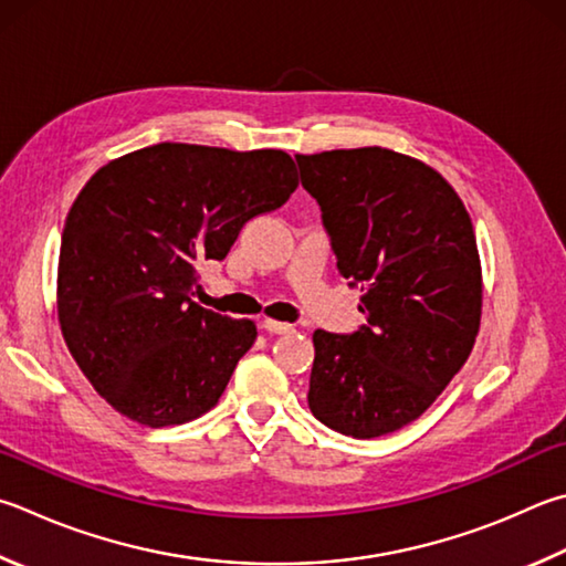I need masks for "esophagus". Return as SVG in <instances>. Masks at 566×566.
Here are the masks:
<instances>
[{"label": "esophagus", "mask_w": 566, "mask_h": 566, "mask_svg": "<svg viewBox=\"0 0 566 566\" xmlns=\"http://www.w3.org/2000/svg\"><path fill=\"white\" fill-rule=\"evenodd\" d=\"M262 328H264V332H270V334H286V332H292L294 326L284 324V322H276V318H264Z\"/></svg>", "instance_id": "esophagus-1"}]
</instances>
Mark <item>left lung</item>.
I'll return each instance as SVG.
<instances>
[{"label": "left lung", "instance_id": "1", "mask_svg": "<svg viewBox=\"0 0 566 566\" xmlns=\"http://www.w3.org/2000/svg\"><path fill=\"white\" fill-rule=\"evenodd\" d=\"M294 158L366 316L352 336L314 332L310 408L344 436L394 433L433 406L475 346L482 266L472 220L453 185L403 153Z\"/></svg>", "mask_w": 566, "mask_h": 566}]
</instances>
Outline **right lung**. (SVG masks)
<instances>
[{
    "label": "right lung",
    "mask_w": 566,
    "mask_h": 566,
    "mask_svg": "<svg viewBox=\"0 0 566 566\" xmlns=\"http://www.w3.org/2000/svg\"><path fill=\"white\" fill-rule=\"evenodd\" d=\"M284 150L158 143L98 168L61 234L56 310L98 396L148 428L214 408L256 338L252 318L192 302L195 266L296 190Z\"/></svg>",
    "instance_id": "1"
}]
</instances>
